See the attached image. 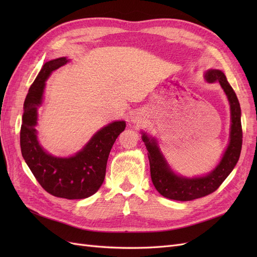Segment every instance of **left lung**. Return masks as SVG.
Wrapping results in <instances>:
<instances>
[{"mask_svg": "<svg viewBox=\"0 0 257 257\" xmlns=\"http://www.w3.org/2000/svg\"><path fill=\"white\" fill-rule=\"evenodd\" d=\"M206 79L211 83L220 82L228 97L231 111L230 142L220 164L212 173L206 177L195 179H186L175 175L169 169L154 139H150L146 134L143 135V141L149 152L148 158L150 162L152 182L161 195L169 199L189 201L213 193L231 173L240 157L241 147H242V127H241L240 104L236 93L221 71L217 69L208 71L206 73Z\"/></svg>", "mask_w": 257, "mask_h": 257, "instance_id": "obj_1", "label": "left lung"}]
</instances>
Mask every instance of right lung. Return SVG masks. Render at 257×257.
Returning a JSON list of instances; mask_svg holds the SVG:
<instances>
[{"instance_id":"add662e5","label":"right lung","mask_w":257,"mask_h":257,"mask_svg":"<svg viewBox=\"0 0 257 257\" xmlns=\"http://www.w3.org/2000/svg\"><path fill=\"white\" fill-rule=\"evenodd\" d=\"M66 62V58L46 62L30 87L23 104L20 147L23 159L46 192L60 198L82 199L96 193L103 184L108 157L116 137L125 128V122L115 121L108 124L72 158H54L42 149L37 142L35 125L45 80L52 71Z\"/></svg>"}]
</instances>
